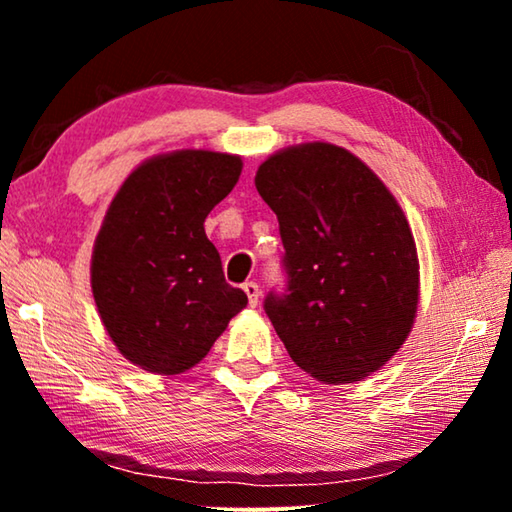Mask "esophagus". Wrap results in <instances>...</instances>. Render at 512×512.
<instances>
[{"label": "esophagus", "instance_id": "34e87169", "mask_svg": "<svg viewBox=\"0 0 512 512\" xmlns=\"http://www.w3.org/2000/svg\"><path fill=\"white\" fill-rule=\"evenodd\" d=\"M244 291H246V296H248V305H250V307H257V302H259V287H257V282H246V284H244Z\"/></svg>", "mask_w": 512, "mask_h": 512}]
</instances>
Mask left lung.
<instances>
[{
	"label": "left lung",
	"instance_id": "left-lung-1",
	"mask_svg": "<svg viewBox=\"0 0 512 512\" xmlns=\"http://www.w3.org/2000/svg\"><path fill=\"white\" fill-rule=\"evenodd\" d=\"M280 223L287 284L264 298L289 357L325 384L368 377L400 350L420 266L402 207L357 155L314 142L257 169Z\"/></svg>",
	"mask_w": 512,
	"mask_h": 512
}]
</instances>
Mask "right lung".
<instances>
[{"label": "right lung", "mask_w": 512, "mask_h": 512, "mask_svg": "<svg viewBox=\"0 0 512 512\" xmlns=\"http://www.w3.org/2000/svg\"><path fill=\"white\" fill-rule=\"evenodd\" d=\"M239 173L237 155L176 151L140 164L112 198L92 253V293L117 350L144 370L196 366L248 305L225 282L203 228Z\"/></svg>", "instance_id": "1"}]
</instances>
